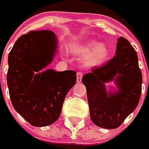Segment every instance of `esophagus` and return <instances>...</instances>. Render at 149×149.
<instances>
[{
  "mask_svg": "<svg viewBox=\"0 0 149 149\" xmlns=\"http://www.w3.org/2000/svg\"><path fill=\"white\" fill-rule=\"evenodd\" d=\"M82 76H83V74L80 73V72H78L77 73V83H80L81 80H82Z\"/></svg>",
  "mask_w": 149,
  "mask_h": 149,
  "instance_id": "1",
  "label": "esophagus"
}]
</instances>
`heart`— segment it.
Instances as JSON below:
<instances>
[{
	"mask_svg": "<svg viewBox=\"0 0 149 149\" xmlns=\"http://www.w3.org/2000/svg\"><path fill=\"white\" fill-rule=\"evenodd\" d=\"M70 49L72 54L83 57L82 64L89 69L103 65L108 60L110 53V49L107 44L99 43L95 40L74 44Z\"/></svg>",
	"mask_w": 149,
	"mask_h": 149,
	"instance_id": "heart-1",
	"label": "heart"
}]
</instances>
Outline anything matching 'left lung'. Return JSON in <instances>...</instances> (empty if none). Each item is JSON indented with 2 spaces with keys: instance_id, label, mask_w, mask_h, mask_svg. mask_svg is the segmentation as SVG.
Here are the masks:
<instances>
[{
  "instance_id": "left-lung-1",
  "label": "left lung",
  "mask_w": 149,
  "mask_h": 149,
  "mask_svg": "<svg viewBox=\"0 0 149 149\" xmlns=\"http://www.w3.org/2000/svg\"><path fill=\"white\" fill-rule=\"evenodd\" d=\"M113 81L117 88L107 89ZM142 73L138 55L128 40L119 37L114 57L84 74L91 121L100 128L117 129L139 104Z\"/></svg>"
}]
</instances>
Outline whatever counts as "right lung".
<instances>
[{
  "label": "right lung",
  "instance_id": "add662e5",
  "mask_svg": "<svg viewBox=\"0 0 149 149\" xmlns=\"http://www.w3.org/2000/svg\"><path fill=\"white\" fill-rule=\"evenodd\" d=\"M58 40L50 31L21 36L8 55L7 86L12 105L36 127L54 123L66 95L76 83V72L45 69L57 52Z\"/></svg>",
  "mask_w": 149,
  "mask_h": 149
}]
</instances>
